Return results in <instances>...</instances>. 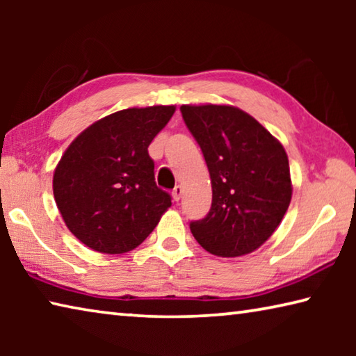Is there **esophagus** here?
<instances>
[{"mask_svg": "<svg viewBox=\"0 0 356 356\" xmlns=\"http://www.w3.org/2000/svg\"><path fill=\"white\" fill-rule=\"evenodd\" d=\"M182 186L180 185H176V188L172 190V197H174V201H179L180 200V196H182Z\"/></svg>", "mask_w": 356, "mask_h": 356, "instance_id": "1", "label": "esophagus"}]
</instances>
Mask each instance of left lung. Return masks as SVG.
I'll list each match as a JSON object with an SVG mask.
<instances>
[{
    "mask_svg": "<svg viewBox=\"0 0 356 356\" xmlns=\"http://www.w3.org/2000/svg\"><path fill=\"white\" fill-rule=\"evenodd\" d=\"M186 127L206 159L212 207L191 221L193 237L220 257L250 254L272 237L292 200L282 144L231 105H182Z\"/></svg>",
    "mask_w": 356,
    "mask_h": 356,
    "instance_id": "left-lung-1",
    "label": "left lung"
}]
</instances>
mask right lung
<instances>
[{
  "mask_svg": "<svg viewBox=\"0 0 356 356\" xmlns=\"http://www.w3.org/2000/svg\"><path fill=\"white\" fill-rule=\"evenodd\" d=\"M176 106L127 108L83 130L53 174V195L69 231L89 248L122 254L141 245L168 209L147 147Z\"/></svg>",
  "mask_w": 356,
  "mask_h": 356,
  "instance_id": "obj_1",
  "label": "right lung"
}]
</instances>
